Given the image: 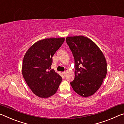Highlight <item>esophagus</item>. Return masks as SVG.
<instances>
[{
    "label": "esophagus",
    "mask_w": 124,
    "mask_h": 124,
    "mask_svg": "<svg viewBox=\"0 0 124 124\" xmlns=\"http://www.w3.org/2000/svg\"><path fill=\"white\" fill-rule=\"evenodd\" d=\"M66 73H67V70H66V71H64V72H62V74H63L64 75H65L66 74Z\"/></svg>",
    "instance_id": "obj_1"
}]
</instances>
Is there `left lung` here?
<instances>
[{"label":"left lung","instance_id":"obj_1","mask_svg":"<svg viewBox=\"0 0 124 124\" xmlns=\"http://www.w3.org/2000/svg\"><path fill=\"white\" fill-rule=\"evenodd\" d=\"M66 42L74 58L75 78L70 84L74 91L84 97L99 89L107 72V62L98 46L87 37H68Z\"/></svg>","mask_w":124,"mask_h":124}]
</instances>
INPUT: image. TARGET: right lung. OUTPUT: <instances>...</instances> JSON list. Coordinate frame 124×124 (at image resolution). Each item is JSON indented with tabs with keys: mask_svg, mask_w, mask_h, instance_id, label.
<instances>
[{
	"mask_svg": "<svg viewBox=\"0 0 124 124\" xmlns=\"http://www.w3.org/2000/svg\"><path fill=\"white\" fill-rule=\"evenodd\" d=\"M64 41V38L39 40L24 54L22 67L23 77L32 91L39 97L48 98L54 95L61 83V77L50 69L54 54Z\"/></svg>",
	"mask_w": 124,
	"mask_h": 124,
	"instance_id": "right-lung-1",
	"label": "right lung"
}]
</instances>
